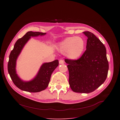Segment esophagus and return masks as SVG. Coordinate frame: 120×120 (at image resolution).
<instances>
[{
  "mask_svg": "<svg viewBox=\"0 0 120 120\" xmlns=\"http://www.w3.org/2000/svg\"><path fill=\"white\" fill-rule=\"evenodd\" d=\"M59 62L60 64H64V61L63 60H60Z\"/></svg>",
  "mask_w": 120,
  "mask_h": 120,
  "instance_id": "1",
  "label": "esophagus"
}]
</instances>
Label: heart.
I'll use <instances>...</instances> for the list:
<instances>
[{"label":"heart","instance_id":"1","mask_svg":"<svg viewBox=\"0 0 120 120\" xmlns=\"http://www.w3.org/2000/svg\"><path fill=\"white\" fill-rule=\"evenodd\" d=\"M85 47L84 40L80 37H69L61 42L57 46L62 53H66L68 57L71 59L79 58L82 53Z\"/></svg>","mask_w":120,"mask_h":120}]
</instances>
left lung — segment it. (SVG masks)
Masks as SVG:
<instances>
[{
    "label": "left lung",
    "mask_w": 120,
    "mask_h": 120,
    "mask_svg": "<svg viewBox=\"0 0 120 120\" xmlns=\"http://www.w3.org/2000/svg\"><path fill=\"white\" fill-rule=\"evenodd\" d=\"M88 38L86 50L77 60L65 59L69 71V83L72 91L90 93L105 81L109 69L105 46L89 31L83 32Z\"/></svg>",
    "instance_id": "1"
}]
</instances>
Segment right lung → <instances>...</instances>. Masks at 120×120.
I'll list each match as a JSON object with an SVG mask.
<instances>
[{
	"label": "right lung",
	"mask_w": 120,
	"mask_h": 120,
	"mask_svg": "<svg viewBox=\"0 0 120 120\" xmlns=\"http://www.w3.org/2000/svg\"><path fill=\"white\" fill-rule=\"evenodd\" d=\"M45 34L39 32H27L22 38L16 41L10 54L8 65V72L14 84L21 90L30 93H37L45 89L48 85L51 75L59 64L58 60L44 63L41 66L36 77L28 82L22 81L16 74V60L25 45L31 37L45 35Z\"/></svg>",
	"instance_id": "add662e5"
}]
</instances>
